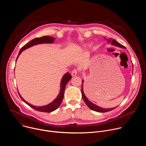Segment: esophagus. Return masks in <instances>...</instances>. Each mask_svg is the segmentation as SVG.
<instances>
[{"label":"esophagus","instance_id":"obj_1","mask_svg":"<svg viewBox=\"0 0 146 146\" xmlns=\"http://www.w3.org/2000/svg\"><path fill=\"white\" fill-rule=\"evenodd\" d=\"M77 74V70H73L72 72V76H76Z\"/></svg>","mask_w":146,"mask_h":146}]
</instances>
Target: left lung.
I'll use <instances>...</instances> for the list:
<instances>
[{"label":"left lung","mask_w":146,"mask_h":146,"mask_svg":"<svg viewBox=\"0 0 146 146\" xmlns=\"http://www.w3.org/2000/svg\"><path fill=\"white\" fill-rule=\"evenodd\" d=\"M105 39H106V38H105ZM106 40L108 41V43H110L113 46H117V47H120V48L126 49V48L125 47L123 46H122V44H121L120 43H119L118 42H117V41H115V40H114L113 38H109V39H106ZM132 66H133V64H132ZM83 82H84V80H82V88H81L82 97L83 100H84L85 103H86V105L88 106V107L90 109H91L92 110L97 111V112H99V113H105V112H108V111H110L111 110H113V109H115L117 107V106L115 108H109V109H104V108L99 107V106L95 105L94 103H92L86 97V96L84 94V91H83Z\"/></svg>","instance_id":"1"}]
</instances>
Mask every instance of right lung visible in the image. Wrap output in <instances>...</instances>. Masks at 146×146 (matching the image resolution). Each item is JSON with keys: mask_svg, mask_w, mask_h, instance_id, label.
Masks as SVG:
<instances>
[{"mask_svg": "<svg viewBox=\"0 0 146 146\" xmlns=\"http://www.w3.org/2000/svg\"><path fill=\"white\" fill-rule=\"evenodd\" d=\"M55 40V38H54L53 37H51V36H43L41 37H37V38H35L33 39L32 40L29 41V43L26 44L24 47H23L21 48V49L20 50V51L18 53V56L17 58L16 62H17V60L18 56H19V55L22 53V52L23 51L25 50L26 49L29 48L33 46H36L37 44H52L54 43ZM71 78H72V76H71L70 74L68 72L65 73L64 75V76L62 77L61 81H60V91H59L58 95L52 102L48 104V105H44V106H36L32 105L29 103H28V102H27L21 96V95H20V94L19 93L18 91V92L19 97L21 98V99H22V100L23 102H24L26 104H27L28 106H29L30 107L33 108V109L37 110V111H41V112L50 113V112H52V111L56 110L60 106V105L62 103V100H63L64 97V92H65V89L66 86L67 84V83L70 81V80Z\"/></svg>", "mask_w": 146, "mask_h": 146, "instance_id": "add662e5", "label": "right lung"}]
</instances>
